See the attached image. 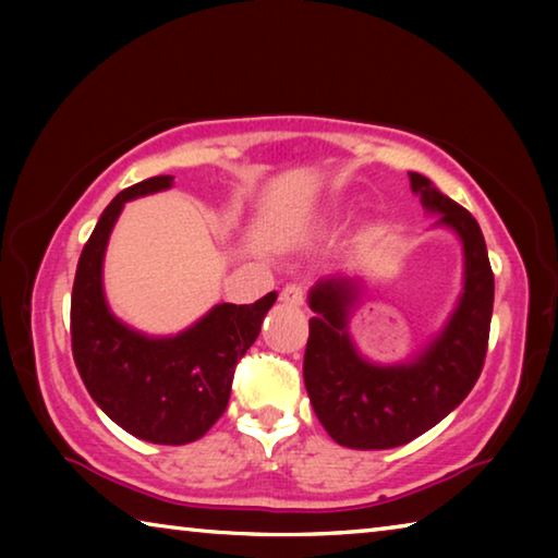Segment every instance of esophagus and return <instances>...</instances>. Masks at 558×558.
I'll return each mask as SVG.
<instances>
[{
    "label": "esophagus",
    "instance_id": "1",
    "mask_svg": "<svg viewBox=\"0 0 558 558\" xmlns=\"http://www.w3.org/2000/svg\"><path fill=\"white\" fill-rule=\"evenodd\" d=\"M280 300L290 307H300V305H305V290L295 286V282H290V286L280 290Z\"/></svg>",
    "mask_w": 558,
    "mask_h": 558
}]
</instances>
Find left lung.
Listing matches in <instances>:
<instances>
[{
  "mask_svg": "<svg viewBox=\"0 0 558 558\" xmlns=\"http://www.w3.org/2000/svg\"><path fill=\"white\" fill-rule=\"evenodd\" d=\"M411 189L428 211H438L465 248V290L446 329L411 364L376 366L356 354L347 335L349 307L359 300V280H319L310 292V337L305 347V389L319 423L339 446L386 450L418 438L462 403L483 372L495 276L489 268L483 231L462 209L433 186L430 179L409 172Z\"/></svg>",
  "mask_w": 558,
  "mask_h": 558,
  "instance_id": "8db88e82",
  "label": "left lung"
}]
</instances>
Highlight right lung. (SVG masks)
<instances>
[{
	"label": "right lung",
	"instance_id": "1",
	"mask_svg": "<svg viewBox=\"0 0 558 558\" xmlns=\"http://www.w3.org/2000/svg\"><path fill=\"white\" fill-rule=\"evenodd\" d=\"M172 186L149 177L112 199L83 245L71 295L73 362L102 411L130 436L159 446L199 440L229 405L235 364L260 332L276 302L268 292L253 305H216L186 332L167 339L137 335L110 315L102 298V253L125 202Z\"/></svg>",
	"mask_w": 558,
	"mask_h": 558
}]
</instances>
